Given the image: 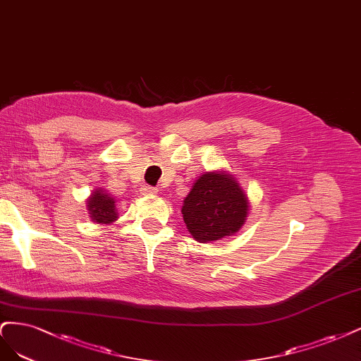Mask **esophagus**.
Instances as JSON below:
<instances>
[{
	"instance_id": "34e87169",
	"label": "esophagus",
	"mask_w": 361,
	"mask_h": 361,
	"mask_svg": "<svg viewBox=\"0 0 361 361\" xmlns=\"http://www.w3.org/2000/svg\"><path fill=\"white\" fill-rule=\"evenodd\" d=\"M141 192H142V195H154V193H157V189L149 188V185H144Z\"/></svg>"
}]
</instances>
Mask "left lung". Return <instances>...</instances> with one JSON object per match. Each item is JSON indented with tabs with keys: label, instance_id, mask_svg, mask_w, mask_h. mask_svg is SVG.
I'll use <instances>...</instances> for the list:
<instances>
[{
	"label": "left lung",
	"instance_id": "1",
	"mask_svg": "<svg viewBox=\"0 0 361 361\" xmlns=\"http://www.w3.org/2000/svg\"><path fill=\"white\" fill-rule=\"evenodd\" d=\"M250 210L247 193L226 171H210L197 178L184 197L181 214L189 234L200 243L234 235Z\"/></svg>",
	"mask_w": 361,
	"mask_h": 361
}]
</instances>
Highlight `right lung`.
Here are the masks:
<instances>
[{
	"label": "right lung",
	"instance_id": "add662e5",
	"mask_svg": "<svg viewBox=\"0 0 361 361\" xmlns=\"http://www.w3.org/2000/svg\"><path fill=\"white\" fill-rule=\"evenodd\" d=\"M91 222L99 225H111L118 219V208L115 197L102 188L92 190L85 201Z\"/></svg>",
	"mask_w": 361,
	"mask_h": 361
}]
</instances>
